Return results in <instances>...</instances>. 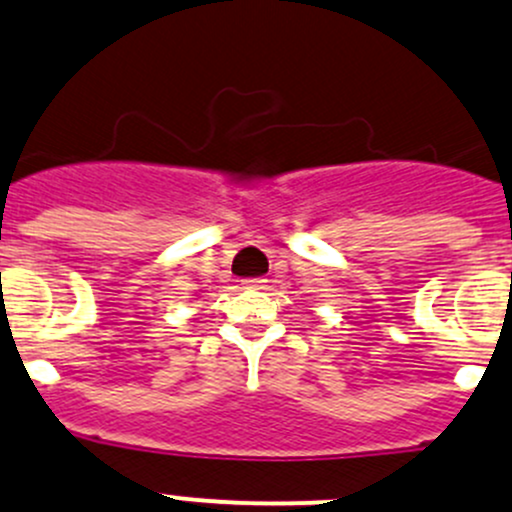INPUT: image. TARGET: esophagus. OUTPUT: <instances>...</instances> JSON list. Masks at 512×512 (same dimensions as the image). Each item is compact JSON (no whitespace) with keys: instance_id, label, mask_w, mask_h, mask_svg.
Returning <instances> with one entry per match:
<instances>
[{"instance_id":"1","label":"esophagus","mask_w":512,"mask_h":512,"mask_svg":"<svg viewBox=\"0 0 512 512\" xmlns=\"http://www.w3.org/2000/svg\"><path fill=\"white\" fill-rule=\"evenodd\" d=\"M245 287H247V289H265V287H267V279H262V277L247 279Z\"/></svg>"}]
</instances>
